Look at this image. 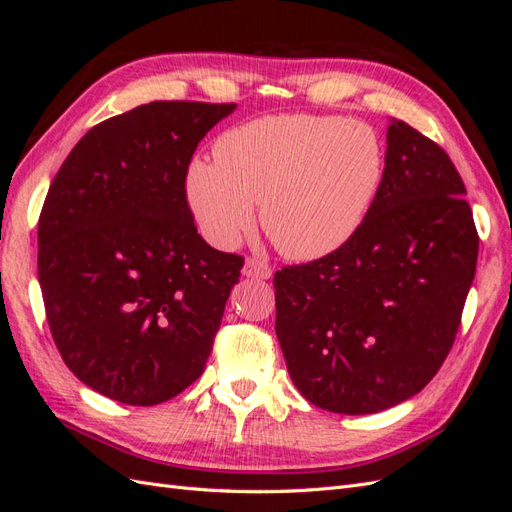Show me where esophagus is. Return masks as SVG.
<instances>
[{
    "label": "esophagus",
    "instance_id": "esophagus-1",
    "mask_svg": "<svg viewBox=\"0 0 512 512\" xmlns=\"http://www.w3.org/2000/svg\"><path fill=\"white\" fill-rule=\"evenodd\" d=\"M243 275L245 277H252V280H269L273 275L271 267L267 265L265 260L260 258H247L245 260V267H243Z\"/></svg>",
    "mask_w": 512,
    "mask_h": 512
}]
</instances>
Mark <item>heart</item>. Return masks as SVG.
Masks as SVG:
<instances>
[{
	"label": "heart",
	"instance_id": "1",
	"mask_svg": "<svg viewBox=\"0 0 512 512\" xmlns=\"http://www.w3.org/2000/svg\"><path fill=\"white\" fill-rule=\"evenodd\" d=\"M215 156L192 162L185 181L205 237L232 245L260 203L267 237L292 260L344 247L367 220L384 175L374 128L329 115L247 121L220 138Z\"/></svg>",
	"mask_w": 512,
	"mask_h": 512
}]
</instances>
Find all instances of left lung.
I'll return each mask as SVG.
<instances>
[{
    "mask_svg": "<svg viewBox=\"0 0 512 512\" xmlns=\"http://www.w3.org/2000/svg\"><path fill=\"white\" fill-rule=\"evenodd\" d=\"M455 164L391 119L380 190L337 252L273 277L275 333L314 406L371 414L423 391L455 342L478 232Z\"/></svg>",
    "mask_w": 512,
    "mask_h": 512,
    "instance_id": "obj_1",
    "label": "left lung"
}]
</instances>
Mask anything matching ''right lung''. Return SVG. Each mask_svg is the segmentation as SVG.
Segmentation results:
<instances>
[{"label": "right lung", "mask_w": 512, "mask_h": 512, "mask_svg": "<svg viewBox=\"0 0 512 512\" xmlns=\"http://www.w3.org/2000/svg\"><path fill=\"white\" fill-rule=\"evenodd\" d=\"M237 104L160 100L91 128L38 220L53 342L89 389L156 406L203 374L243 256L198 235L185 177Z\"/></svg>", "instance_id": "add662e5"}]
</instances>
